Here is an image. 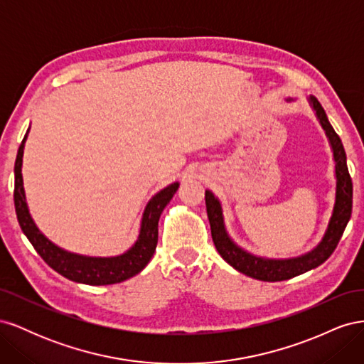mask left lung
Here are the masks:
<instances>
[{
    "instance_id": "obj_1",
    "label": "left lung",
    "mask_w": 364,
    "mask_h": 364,
    "mask_svg": "<svg viewBox=\"0 0 364 364\" xmlns=\"http://www.w3.org/2000/svg\"><path fill=\"white\" fill-rule=\"evenodd\" d=\"M293 98H287V102H291ZM308 103L313 107L316 118L321 123L322 129L325 130V135L329 141V146L333 150L334 158V173H336V200L333 214L329 217V222L326 226L325 234L322 240L318 241L317 246L313 247L310 252L304 253V255L294 257V258H264L257 257L253 253L240 247L235 241L230 238L225 226V217H223V208L220 200L214 196L213 191H205V202H206V213L209 218V225H211V235L215 245L217 252L222 255V258L232 266L240 273L246 274L253 279L267 281V282H277L285 281L302 274L308 270H313L323 264L329 257L333 255L338 241L345 232V228L350 218L352 213V181L348 171L346 164V153L341 144V139L336 134L333 126L329 124L328 117L323 111L322 105L317 102V98L310 95L308 97Z\"/></svg>"
}]
</instances>
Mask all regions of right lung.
<instances>
[{"label": "right lung", "mask_w": 364, "mask_h": 364, "mask_svg": "<svg viewBox=\"0 0 364 364\" xmlns=\"http://www.w3.org/2000/svg\"><path fill=\"white\" fill-rule=\"evenodd\" d=\"M27 134L18 149L15 161V211L21 229L28 238L35 250L48 266L70 281L87 285H109L123 282L135 277L151 259L158 245V223L164 208L170 203L174 193L179 188V182H173L151 197L144 208L141 218L139 234L132 247L117 257H86L73 253L54 245L43 235L31 218L26 200L23 182V156Z\"/></svg>", "instance_id": "right-lung-1"}]
</instances>
